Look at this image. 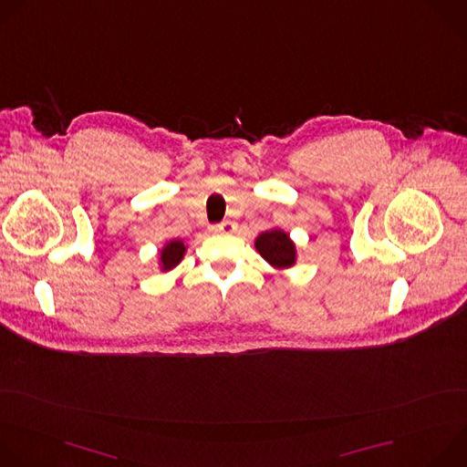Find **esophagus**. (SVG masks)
I'll return each mask as SVG.
<instances>
[{"instance_id":"esophagus-1","label":"esophagus","mask_w":467,"mask_h":467,"mask_svg":"<svg viewBox=\"0 0 467 467\" xmlns=\"http://www.w3.org/2000/svg\"><path fill=\"white\" fill-rule=\"evenodd\" d=\"M234 229H236V225H234V222H231V220H225V222H222V223L211 225V231H213V233H220V234H229V233H233Z\"/></svg>"}]
</instances>
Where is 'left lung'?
<instances>
[{"instance_id":"8db88e82","label":"left lung","mask_w":467,"mask_h":467,"mask_svg":"<svg viewBox=\"0 0 467 467\" xmlns=\"http://www.w3.org/2000/svg\"><path fill=\"white\" fill-rule=\"evenodd\" d=\"M254 247L260 253V256L277 270L290 268V265L296 264V258H297L296 244L290 240L288 233L281 229L260 233L254 240Z\"/></svg>"}]
</instances>
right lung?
<instances>
[{
	"label": "right lung",
	"mask_w": 467,
	"mask_h": 467,
	"mask_svg": "<svg viewBox=\"0 0 467 467\" xmlns=\"http://www.w3.org/2000/svg\"><path fill=\"white\" fill-rule=\"evenodd\" d=\"M186 253V245L182 240H170L164 244V247L161 249V270L162 272H170L173 270L175 265L182 260Z\"/></svg>",
	"instance_id": "obj_1"
}]
</instances>
